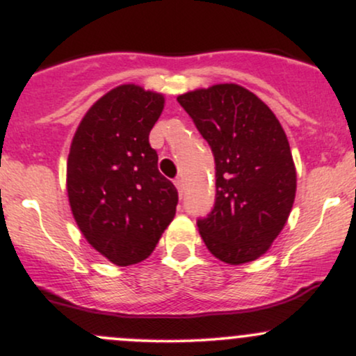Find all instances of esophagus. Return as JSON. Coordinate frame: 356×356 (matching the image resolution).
<instances>
[{"label": "esophagus", "instance_id": "1", "mask_svg": "<svg viewBox=\"0 0 356 356\" xmlns=\"http://www.w3.org/2000/svg\"><path fill=\"white\" fill-rule=\"evenodd\" d=\"M174 184H175V187H177L179 194L182 195V192H184V182H182V179L177 177V179H175V181H174Z\"/></svg>", "mask_w": 356, "mask_h": 356}]
</instances>
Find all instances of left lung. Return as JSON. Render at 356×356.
Returning a JSON list of instances; mask_svg holds the SVG:
<instances>
[{"label": "left lung", "mask_w": 356, "mask_h": 356, "mask_svg": "<svg viewBox=\"0 0 356 356\" xmlns=\"http://www.w3.org/2000/svg\"><path fill=\"white\" fill-rule=\"evenodd\" d=\"M209 144L216 162V201L197 219L218 259L244 264L268 251L288 220L296 169L288 138L271 108L236 83L177 97Z\"/></svg>", "instance_id": "1"}]
</instances>
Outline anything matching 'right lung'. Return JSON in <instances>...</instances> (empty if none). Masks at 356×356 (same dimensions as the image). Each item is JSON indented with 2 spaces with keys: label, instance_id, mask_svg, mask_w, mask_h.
I'll list each match as a JSON object with an SVG mask.
<instances>
[{
  "label": "right lung",
  "instance_id": "right-lung-1",
  "mask_svg": "<svg viewBox=\"0 0 356 356\" xmlns=\"http://www.w3.org/2000/svg\"><path fill=\"white\" fill-rule=\"evenodd\" d=\"M164 95L137 85L110 90L90 107L72 140L68 201L85 239L117 266L152 254L179 195L159 172L149 134Z\"/></svg>",
  "mask_w": 356,
  "mask_h": 356
}]
</instances>
